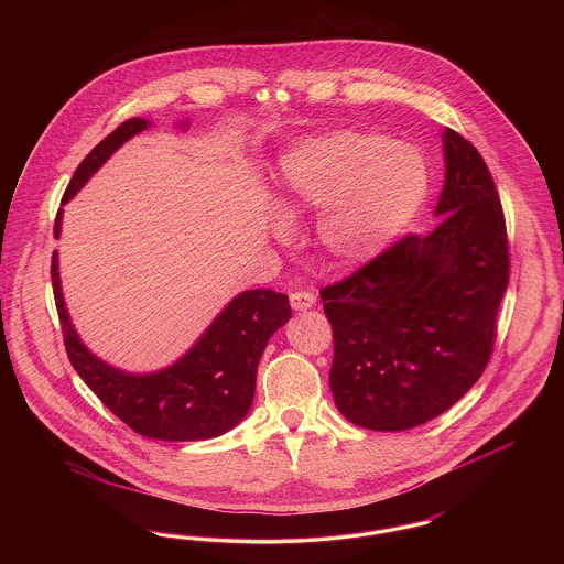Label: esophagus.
Instances as JSON below:
<instances>
[{"instance_id": "34e87169", "label": "esophagus", "mask_w": 564, "mask_h": 564, "mask_svg": "<svg viewBox=\"0 0 564 564\" xmlns=\"http://www.w3.org/2000/svg\"><path fill=\"white\" fill-rule=\"evenodd\" d=\"M290 304L294 311H308L315 304V294L311 292H294L290 295Z\"/></svg>"}]
</instances>
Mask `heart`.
<instances>
[{
    "label": "heart",
    "instance_id": "1",
    "mask_svg": "<svg viewBox=\"0 0 564 564\" xmlns=\"http://www.w3.org/2000/svg\"><path fill=\"white\" fill-rule=\"evenodd\" d=\"M285 212H319L317 242L338 269L380 256L421 214L430 194L425 156L366 131H334L290 148L279 166ZM281 235L288 226H276Z\"/></svg>",
    "mask_w": 564,
    "mask_h": 564
}]
</instances>
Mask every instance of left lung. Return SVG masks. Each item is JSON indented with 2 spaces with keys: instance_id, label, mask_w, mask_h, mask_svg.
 <instances>
[{
  "instance_id": "8db88e82",
  "label": "left lung",
  "mask_w": 564,
  "mask_h": 564,
  "mask_svg": "<svg viewBox=\"0 0 564 564\" xmlns=\"http://www.w3.org/2000/svg\"><path fill=\"white\" fill-rule=\"evenodd\" d=\"M446 177L427 237L410 235L323 288L334 329L329 387L350 423L423 425L482 376L510 281L501 200L480 152L446 129Z\"/></svg>"
}]
</instances>
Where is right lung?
Listing matches in <instances>:
<instances>
[{
    "label": "right lung",
    "instance_id": "obj_1",
    "mask_svg": "<svg viewBox=\"0 0 564 564\" xmlns=\"http://www.w3.org/2000/svg\"><path fill=\"white\" fill-rule=\"evenodd\" d=\"M150 124V120L131 118L93 148L76 169L61 203H69L124 141ZM180 127L186 129L188 120L180 122ZM61 221L63 209L54 219V239L61 237ZM51 276L72 366L122 423L152 440H212L237 427L253 402L256 372L270 336L292 317L288 295L247 290L224 306L205 334L175 364L159 372L131 375L109 366L82 343L63 300L56 249Z\"/></svg>",
    "mask_w": 564,
    "mask_h": 564
}]
</instances>
